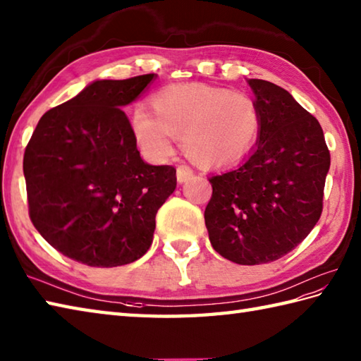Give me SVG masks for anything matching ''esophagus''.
<instances>
[{
	"mask_svg": "<svg viewBox=\"0 0 361 361\" xmlns=\"http://www.w3.org/2000/svg\"><path fill=\"white\" fill-rule=\"evenodd\" d=\"M176 176H178V182L183 183L193 176V170L187 165H179L178 170H176Z\"/></svg>",
	"mask_w": 361,
	"mask_h": 361,
	"instance_id": "34e87169",
	"label": "esophagus"
}]
</instances>
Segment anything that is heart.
<instances>
[{"label":"heart","instance_id":"obj_1","mask_svg":"<svg viewBox=\"0 0 361 361\" xmlns=\"http://www.w3.org/2000/svg\"><path fill=\"white\" fill-rule=\"evenodd\" d=\"M152 110L135 106L130 126L137 143L151 159L173 151V137L182 138L185 156L204 168L238 161L260 134L262 115L246 93L205 84H173L152 97Z\"/></svg>","mask_w":361,"mask_h":361}]
</instances>
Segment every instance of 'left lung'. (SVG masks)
Masks as SVG:
<instances>
[{"label":"left lung","mask_w":361,"mask_h":361,"mask_svg":"<svg viewBox=\"0 0 361 361\" xmlns=\"http://www.w3.org/2000/svg\"><path fill=\"white\" fill-rule=\"evenodd\" d=\"M247 84L262 115L259 142L241 165L210 176L204 218L219 255L262 264L291 252L318 223L330 152L318 120L285 88Z\"/></svg>","instance_id":"left-lung-1"}]
</instances>
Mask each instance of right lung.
<instances>
[{"label": "right lung", "instance_id": "1", "mask_svg": "<svg viewBox=\"0 0 361 361\" xmlns=\"http://www.w3.org/2000/svg\"><path fill=\"white\" fill-rule=\"evenodd\" d=\"M156 78L94 80L42 116L25 149L29 216L68 259L112 268L148 251L176 168L140 157L123 107Z\"/></svg>", "mask_w": 361, "mask_h": 361}]
</instances>
